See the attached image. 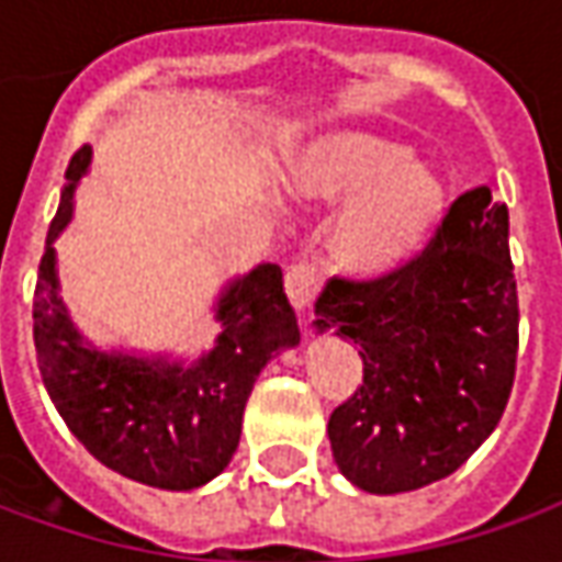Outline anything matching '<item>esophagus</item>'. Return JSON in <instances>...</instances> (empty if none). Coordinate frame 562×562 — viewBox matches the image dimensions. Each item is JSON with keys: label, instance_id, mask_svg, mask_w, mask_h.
I'll use <instances>...</instances> for the list:
<instances>
[{"label": "esophagus", "instance_id": "esophagus-1", "mask_svg": "<svg viewBox=\"0 0 562 562\" xmlns=\"http://www.w3.org/2000/svg\"><path fill=\"white\" fill-rule=\"evenodd\" d=\"M315 288H318L315 269L308 262H293L288 274H284V290H288L290 305L296 312H305V305L312 303V296H315Z\"/></svg>", "mask_w": 562, "mask_h": 562}]
</instances>
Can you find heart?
I'll list each match as a JSON object with an SVG mask.
<instances>
[{
  "mask_svg": "<svg viewBox=\"0 0 562 562\" xmlns=\"http://www.w3.org/2000/svg\"><path fill=\"white\" fill-rule=\"evenodd\" d=\"M284 192L300 204H348L330 232V262L355 281L404 269L435 238L450 189L392 134L330 131L303 146L284 170Z\"/></svg>",
  "mask_w": 562,
  "mask_h": 562,
  "instance_id": "1",
  "label": "heart"
}]
</instances>
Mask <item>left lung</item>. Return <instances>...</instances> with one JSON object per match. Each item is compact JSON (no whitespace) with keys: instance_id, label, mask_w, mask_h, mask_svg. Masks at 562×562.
I'll return each mask as SVG.
<instances>
[{"instance_id":"left-lung-1","label":"left lung","mask_w":562,"mask_h":562,"mask_svg":"<svg viewBox=\"0 0 562 562\" xmlns=\"http://www.w3.org/2000/svg\"><path fill=\"white\" fill-rule=\"evenodd\" d=\"M508 207L481 186L452 201L431 244L376 281L330 278L315 330L351 339L363 385L327 425L333 459L363 493L450 477L505 413L517 367Z\"/></svg>"}]
</instances>
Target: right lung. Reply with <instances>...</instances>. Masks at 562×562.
Instances as JSON below:
<instances>
[{"mask_svg":"<svg viewBox=\"0 0 562 562\" xmlns=\"http://www.w3.org/2000/svg\"><path fill=\"white\" fill-rule=\"evenodd\" d=\"M91 168L81 146L38 262L33 339L42 382L85 450L122 477L156 490H199L214 481L241 440V416L262 367L300 346L296 315L274 262H262L220 290V336L195 361L137 355L88 342L69 318L54 241L72 220V199Z\"/></svg>","mask_w":562,"mask_h":562,"instance_id":"obj_1","label":"right lung"}]
</instances>
